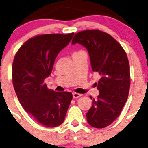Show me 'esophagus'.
<instances>
[{
	"instance_id": "esophagus-1",
	"label": "esophagus",
	"mask_w": 148,
	"mask_h": 148,
	"mask_svg": "<svg viewBox=\"0 0 148 148\" xmlns=\"http://www.w3.org/2000/svg\"><path fill=\"white\" fill-rule=\"evenodd\" d=\"M72 95H73V98H74V99H77V98L80 97L82 96L81 94L75 93V92H74V93H73Z\"/></svg>"
}]
</instances>
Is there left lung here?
Returning a JSON list of instances; mask_svg holds the SVG:
<instances>
[{
    "mask_svg": "<svg viewBox=\"0 0 148 148\" xmlns=\"http://www.w3.org/2000/svg\"><path fill=\"white\" fill-rule=\"evenodd\" d=\"M72 44L86 48L93 71L101 76L96 83L99 94L92 99L86 114L88 123L104 128L120 115L126 102L130 86V64L126 53L113 37L99 30H86L75 34Z\"/></svg>",
    "mask_w": 148,
    "mask_h": 148,
    "instance_id": "obj_1",
    "label": "left lung"
}]
</instances>
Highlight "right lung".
Masks as SVG:
<instances>
[{
    "mask_svg": "<svg viewBox=\"0 0 148 148\" xmlns=\"http://www.w3.org/2000/svg\"><path fill=\"white\" fill-rule=\"evenodd\" d=\"M74 35L44 34L30 38L13 60V84L19 102L34 120L48 127L63 123L72 94L49 89L44 79L51 73L57 55Z\"/></svg>",
    "mask_w": 148,
    "mask_h": 148,
    "instance_id": "add662e5",
    "label": "right lung"
}]
</instances>
